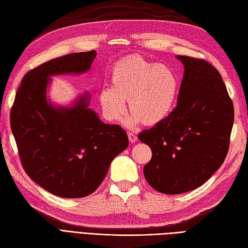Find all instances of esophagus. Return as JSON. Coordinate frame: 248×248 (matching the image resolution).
Returning a JSON list of instances; mask_svg holds the SVG:
<instances>
[{"label":"esophagus","instance_id":"34e87169","mask_svg":"<svg viewBox=\"0 0 248 248\" xmlns=\"http://www.w3.org/2000/svg\"><path fill=\"white\" fill-rule=\"evenodd\" d=\"M128 139H129L130 142H136L138 140L137 134L134 132H128Z\"/></svg>","mask_w":248,"mask_h":248}]
</instances>
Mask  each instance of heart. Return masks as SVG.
Instances as JSON below:
<instances>
[{
	"instance_id": "1",
	"label": "heart",
	"mask_w": 248,
	"mask_h": 248,
	"mask_svg": "<svg viewBox=\"0 0 248 248\" xmlns=\"http://www.w3.org/2000/svg\"><path fill=\"white\" fill-rule=\"evenodd\" d=\"M180 81L171 67L150 62L140 56L123 58L110 70V87L99 92L103 115L117 121L125 112L128 100L131 115L125 124L129 127L142 122L155 125L163 121L177 101Z\"/></svg>"
}]
</instances>
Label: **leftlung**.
<instances>
[{"label":"left lung","mask_w":248,"mask_h":248,"mask_svg":"<svg viewBox=\"0 0 248 248\" xmlns=\"http://www.w3.org/2000/svg\"><path fill=\"white\" fill-rule=\"evenodd\" d=\"M177 59L184 65L177 107L139 134L152 151L144 167L147 182L166 194L196 189L220 168L234 122V107L220 73L205 60Z\"/></svg>","instance_id":"left-lung-1"}]
</instances>
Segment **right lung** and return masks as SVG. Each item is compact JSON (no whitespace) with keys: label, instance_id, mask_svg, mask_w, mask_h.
<instances>
[{"label":"right lung","instance_id":"1","mask_svg":"<svg viewBox=\"0 0 248 248\" xmlns=\"http://www.w3.org/2000/svg\"><path fill=\"white\" fill-rule=\"evenodd\" d=\"M96 51L69 54L30 70L21 80L11 108L10 125L28 176L42 188L66 199L94 192L112 159L128 147L119 125L104 124L89 106V93L72 107L46 99L50 77L85 73Z\"/></svg>","mask_w":248,"mask_h":248}]
</instances>
